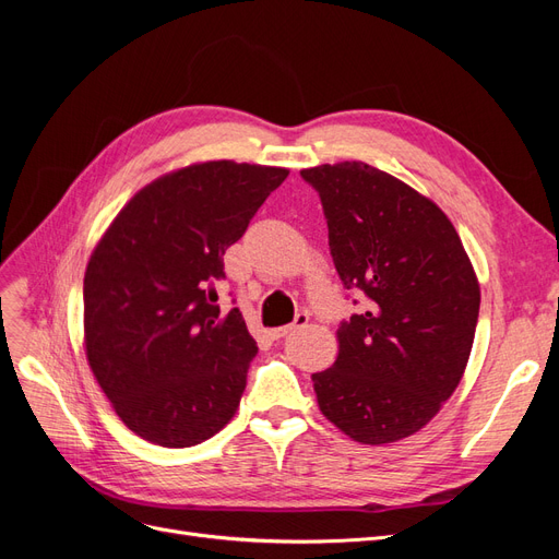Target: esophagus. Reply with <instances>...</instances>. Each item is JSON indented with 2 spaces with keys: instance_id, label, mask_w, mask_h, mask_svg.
Wrapping results in <instances>:
<instances>
[{
  "instance_id": "1",
  "label": "esophagus",
  "mask_w": 559,
  "mask_h": 559,
  "mask_svg": "<svg viewBox=\"0 0 559 559\" xmlns=\"http://www.w3.org/2000/svg\"><path fill=\"white\" fill-rule=\"evenodd\" d=\"M310 321V314L302 310V312H298L296 317H294V321L292 324H286V326H277V329H273L270 331V335H273V341H280V337H284V335H289L292 331H296V329H302Z\"/></svg>"
}]
</instances>
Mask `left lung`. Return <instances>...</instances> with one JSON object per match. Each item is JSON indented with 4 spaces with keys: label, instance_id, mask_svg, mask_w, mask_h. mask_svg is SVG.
<instances>
[{
    "label": "left lung",
    "instance_id": "obj_1",
    "mask_svg": "<svg viewBox=\"0 0 559 559\" xmlns=\"http://www.w3.org/2000/svg\"><path fill=\"white\" fill-rule=\"evenodd\" d=\"M300 177L319 193L343 286L364 300L337 329L333 368L312 376L319 411L359 443L401 441L464 376L480 310L476 273L450 218L408 183L357 160Z\"/></svg>",
    "mask_w": 559,
    "mask_h": 559
}]
</instances>
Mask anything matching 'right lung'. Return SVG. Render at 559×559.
Segmentation results:
<instances>
[{
    "instance_id": "obj_1",
    "label": "right lung",
    "mask_w": 559,
    "mask_h": 559,
    "mask_svg": "<svg viewBox=\"0 0 559 559\" xmlns=\"http://www.w3.org/2000/svg\"><path fill=\"white\" fill-rule=\"evenodd\" d=\"M284 167L210 160L165 175L118 212L83 277L93 376L123 425L191 448L235 415L257 357L240 308L222 312L224 253L286 179Z\"/></svg>"
}]
</instances>
